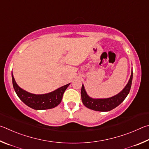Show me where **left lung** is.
<instances>
[{"label": "left lung", "instance_id": "8db88e82", "mask_svg": "<svg viewBox=\"0 0 149 149\" xmlns=\"http://www.w3.org/2000/svg\"><path fill=\"white\" fill-rule=\"evenodd\" d=\"M133 79V70L130 79L127 82V85L118 94L113 97L106 99H93L88 95L84 89V85H82L81 89V97L84 105L88 109H92L96 111L106 112L110 111L112 109L116 108L123 101L130 91L132 86V82Z\"/></svg>", "mask_w": 149, "mask_h": 149}]
</instances>
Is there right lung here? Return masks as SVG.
Returning a JSON list of instances; mask_svg holds the SVG:
<instances>
[{
  "label": "right lung",
  "instance_id": "add662e5",
  "mask_svg": "<svg viewBox=\"0 0 149 149\" xmlns=\"http://www.w3.org/2000/svg\"><path fill=\"white\" fill-rule=\"evenodd\" d=\"M12 77L13 86L18 97L26 105L35 110H45L56 107L61 102L63 95L70 84L69 83L50 93L36 95L26 92L19 87L15 81L12 72Z\"/></svg>",
  "mask_w": 149,
  "mask_h": 149
}]
</instances>
